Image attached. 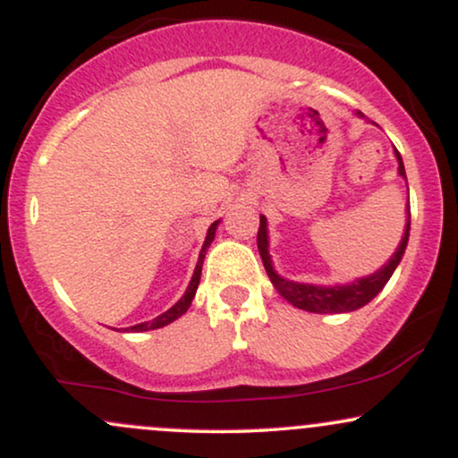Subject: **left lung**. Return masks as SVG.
Returning <instances> with one entry per match:
<instances>
[{
	"instance_id": "1",
	"label": "left lung",
	"mask_w": 458,
	"mask_h": 458,
	"mask_svg": "<svg viewBox=\"0 0 458 458\" xmlns=\"http://www.w3.org/2000/svg\"><path fill=\"white\" fill-rule=\"evenodd\" d=\"M357 115L364 118V114L361 112H357ZM394 155H396V161H398V176H403L404 181H407L403 159L396 148H394ZM409 228H411V213H409V202H407V219H404L403 239L401 243H398L396 251L390 256V260H387L383 267H379L375 273H370V276L357 277V280L349 284H334V286H320V284H303V282L288 280V277H282L280 273L273 269V260L269 254V228H267L265 215H260L259 251L271 284L288 303H293L295 308L306 310V312H314V314H343V312H353V310L364 308L366 303H370L372 299L383 291V286H386L387 280H390L392 273L396 271L398 262L403 260L404 250H407Z\"/></svg>"
}]
</instances>
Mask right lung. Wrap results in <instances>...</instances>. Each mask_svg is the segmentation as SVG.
<instances>
[{
  "instance_id": "1",
  "label": "right lung",
  "mask_w": 458,
  "mask_h": 458,
  "mask_svg": "<svg viewBox=\"0 0 458 458\" xmlns=\"http://www.w3.org/2000/svg\"><path fill=\"white\" fill-rule=\"evenodd\" d=\"M217 225H219V219H217V222H213L211 225H208L207 239H204V245H202V250H199V256H198V265H196V271H193V276H191V282H189V286H187L185 295H182L181 299H178V301H176L174 306H172L170 310H167V312L159 314V317H157V318H152V320H146V323L133 325V327H129L127 331H150V329H159V327H165V325L174 323L176 318H181L182 314L187 312L189 306H191L193 297H196L198 284H199V276H202L204 256H207V250H208V245L213 243V239H215V230H217Z\"/></svg>"
}]
</instances>
